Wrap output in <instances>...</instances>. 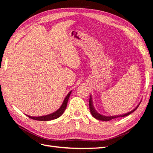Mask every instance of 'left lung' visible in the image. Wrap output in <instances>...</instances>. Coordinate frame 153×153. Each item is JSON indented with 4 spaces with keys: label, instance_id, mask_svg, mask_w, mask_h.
<instances>
[{
    "label": "left lung",
    "instance_id": "obj_1",
    "mask_svg": "<svg viewBox=\"0 0 153 153\" xmlns=\"http://www.w3.org/2000/svg\"><path fill=\"white\" fill-rule=\"evenodd\" d=\"M140 105V104H139ZM138 105L137 107L133 110L131 112H129L126 114H124L122 115H117V116H110V117H106V116H104V115H101L100 114H99L98 113L96 112V111L95 110V109L94 108V106L92 105V98H91V96L89 98V108H90V111H91V113L92 114V116H93L94 118H96V119H98L100 120V121H108L110 120H112L113 119L115 118H117V117H125V116H127V115H129L130 114H131L132 112H133L135 110H137V108H138V106H139Z\"/></svg>",
    "mask_w": 153,
    "mask_h": 153
}]
</instances>
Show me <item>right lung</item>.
I'll use <instances>...</instances> for the list:
<instances>
[{
	"instance_id": "1",
	"label": "right lung",
	"mask_w": 153,
	"mask_h": 153,
	"mask_svg": "<svg viewBox=\"0 0 153 153\" xmlns=\"http://www.w3.org/2000/svg\"><path fill=\"white\" fill-rule=\"evenodd\" d=\"M71 92V91L69 92L68 94L66 96L65 99H64V102H63L62 106H61V108H60L59 110H57L56 112H55L54 113H52V114L47 115H44V116H41V117H31V116H29V115H27V116L33 120H37V121H51V120L55 119L59 117L64 113V110H65V109L66 108L67 103H68L69 96H70Z\"/></svg>"
}]
</instances>
